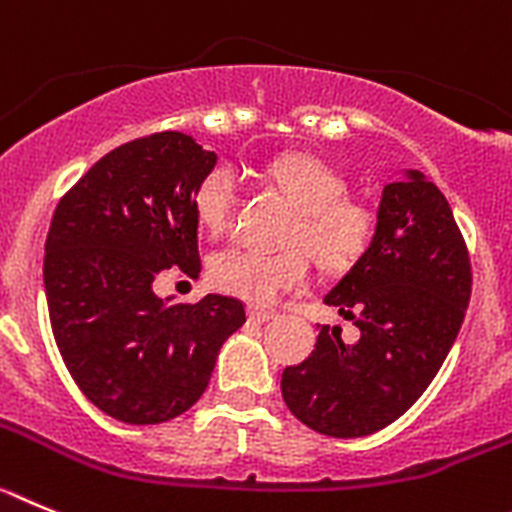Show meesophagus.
<instances>
[{"instance_id":"obj_1","label":"esophagus","mask_w":512,"mask_h":512,"mask_svg":"<svg viewBox=\"0 0 512 512\" xmlns=\"http://www.w3.org/2000/svg\"><path fill=\"white\" fill-rule=\"evenodd\" d=\"M247 316H250V321H255V324H265V321L275 319L273 311H265V308H257V306L247 308Z\"/></svg>"}]
</instances>
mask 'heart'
Returning <instances> with one entry per match:
<instances>
[{"mask_svg": "<svg viewBox=\"0 0 512 512\" xmlns=\"http://www.w3.org/2000/svg\"><path fill=\"white\" fill-rule=\"evenodd\" d=\"M267 178L298 206L293 242H306L326 267H347L365 255L377 229L372 206L347 196V181L326 160L308 153H285L267 163ZM239 183L232 168L209 170L193 193V211L209 234H224L237 209ZM311 273L303 245L285 250L229 247L209 262V283L252 306H270L288 290L301 288Z\"/></svg>", "mask_w": 512, "mask_h": 512, "instance_id": "heart-1", "label": "heart"}]
</instances>
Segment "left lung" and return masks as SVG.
<instances>
[{"mask_svg":"<svg viewBox=\"0 0 512 512\" xmlns=\"http://www.w3.org/2000/svg\"><path fill=\"white\" fill-rule=\"evenodd\" d=\"M469 293V252L449 201L421 170H405L382 188L372 245L324 296L359 339L321 326L311 357L283 370L290 413L334 439L390 426L444 365Z\"/></svg>","mask_w":512,"mask_h":512,"instance_id":"1","label":"left lung"}]
</instances>
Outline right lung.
<instances>
[{
    "label": "right lung",
    "mask_w": 512,
    "mask_h": 512,
    "mask_svg": "<svg viewBox=\"0 0 512 512\" xmlns=\"http://www.w3.org/2000/svg\"><path fill=\"white\" fill-rule=\"evenodd\" d=\"M216 153L155 132L96 160L61 199L45 239L50 326L81 393L132 426L181 416L204 395L216 354L239 326L237 298H158L168 267L199 278L193 193Z\"/></svg>",
    "instance_id": "add662e5"
}]
</instances>
